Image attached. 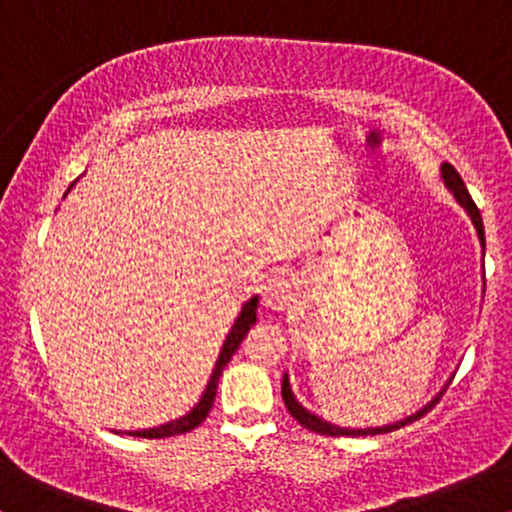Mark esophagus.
Here are the masks:
<instances>
[{
	"instance_id": "esophagus-1",
	"label": "esophagus",
	"mask_w": 512,
	"mask_h": 512,
	"mask_svg": "<svg viewBox=\"0 0 512 512\" xmlns=\"http://www.w3.org/2000/svg\"><path fill=\"white\" fill-rule=\"evenodd\" d=\"M293 296H296V289L286 274H274L262 289V303L269 310H286L293 303Z\"/></svg>"
}]
</instances>
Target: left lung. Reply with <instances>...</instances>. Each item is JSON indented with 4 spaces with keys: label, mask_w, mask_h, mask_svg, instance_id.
I'll list each match as a JSON object with an SVG mask.
<instances>
[{
    "label": "left lung",
    "mask_w": 512,
    "mask_h": 512,
    "mask_svg": "<svg viewBox=\"0 0 512 512\" xmlns=\"http://www.w3.org/2000/svg\"><path fill=\"white\" fill-rule=\"evenodd\" d=\"M440 178H443L445 187H448V190H450V195L455 197V202L460 204V207H462L464 211H467L469 221H472V223H474V228H477V236H479V243H481V255H484V250H486L484 221H481V214H479L477 204H474V199L469 197V192H467V187H464V182H462V178H460V173H457V170L452 168L450 163H443V166H440ZM484 289H486V281H484ZM450 380H452V378H450ZM450 380H448V383H445V387L450 385ZM445 387H443V390L438 392L436 397L431 399V402L424 404V407H421L419 411H414V414L404 416V419L395 421V424L370 426V428H349V426L332 424V421H327V419H322V416H317L315 411H310L308 407H303V404L298 402V397L293 395V390H291V380H289V373H284V383H281V397H284L286 409L291 411V416H293V419L298 421V424L305 426V428H310V431H315V433H322V436H380V433L397 431V428H402V426L411 424V421L421 419V416H424L428 409H433V404H436L438 399L443 397Z\"/></svg>",
    "instance_id": "8db88e82"
}]
</instances>
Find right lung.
<instances>
[{
    "label": "right lung",
    "instance_id": "add662e5",
    "mask_svg": "<svg viewBox=\"0 0 512 512\" xmlns=\"http://www.w3.org/2000/svg\"><path fill=\"white\" fill-rule=\"evenodd\" d=\"M74 185H76V180L69 185V190H72ZM67 192H64V197H67ZM257 303H260V298L252 296L250 301H245L243 308H240L236 322H233L231 330H228V334H226V339H223L219 358H216L214 370H211V375L207 380V387H204L202 397H199V402L195 404V407L187 411V414H182L180 419L168 421V424H161L154 428H142V431H122V433H129V436H137V438H170V436H178V433L192 431V428H197L199 424H202L211 411V404H214L216 385H219L223 368H226V363L231 361V356L236 354V349L245 339V334H248L250 327L257 322Z\"/></svg>",
    "mask_w": 512,
    "mask_h": 512
}]
</instances>
